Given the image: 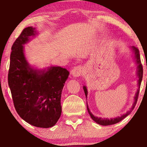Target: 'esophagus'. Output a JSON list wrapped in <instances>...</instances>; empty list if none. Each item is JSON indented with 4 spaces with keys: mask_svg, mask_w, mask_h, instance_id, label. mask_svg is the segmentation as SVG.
Instances as JSON below:
<instances>
[{
    "mask_svg": "<svg viewBox=\"0 0 147 147\" xmlns=\"http://www.w3.org/2000/svg\"><path fill=\"white\" fill-rule=\"evenodd\" d=\"M84 72V69L81 66H76L74 67L71 71V73L73 76L74 77H78L82 74Z\"/></svg>",
    "mask_w": 147,
    "mask_h": 147,
    "instance_id": "1",
    "label": "esophagus"
}]
</instances>
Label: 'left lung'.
Here are the masks:
<instances>
[{
  "mask_svg": "<svg viewBox=\"0 0 147 147\" xmlns=\"http://www.w3.org/2000/svg\"><path fill=\"white\" fill-rule=\"evenodd\" d=\"M131 48V49H132V51L134 54V58H135V59H136V63H137V65H138L137 74H138V76L139 78V80H138L139 88H138V91H137V92H136L135 96H134V102L132 107H131V108L130 109V111H127L126 113L123 114V115H122L120 117H117L112 118V119H107V118L102 119V117H98L93 115V114L91 113L90 110H89L88 104H87V108H88V111L89 115L91 116V117L94 122H96V123H98V124H100V125L108 126V125H111V124H114L119 123V122H120L121 121H122L123 119L125 118L126 116H128L129 114L131 113V110H133L134 108H135V106L136 105L137 101H138V96H139V89H140L141 83V81H142V78H143V66H142V64H141V62L140 54H139V49L137 48V47H134V46H132ZM83 88H84V93H85L86 98H87V96H88V90H87V88L85 86L83 87Z\"/></svg>",
  "mask_w": 147,
  "mask_h": 147,
  "instance_id": "8db88e82",
  "label": "left lung"
}]
</instances>
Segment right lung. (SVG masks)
<instances>
[{
	"instance_id": "add662e5",
	"label": "right lung",
	"mask_w": 147,
	"mask_h": 147,
	"mask_svg": "<svg viewBox=\"0 0 147 147\" xmlns=\"http://www.w3.org/2000/svg\"><path fill=\"white\" fill-rule=\"evenodd\" d=\"M36 34V28L27 27L12 45L8 85L19 115L31 125L47 128L55 125L61 116V91L69 72L58 66L43 70L32 67L23 45Z\"/></svg>"
}]
</instances>
